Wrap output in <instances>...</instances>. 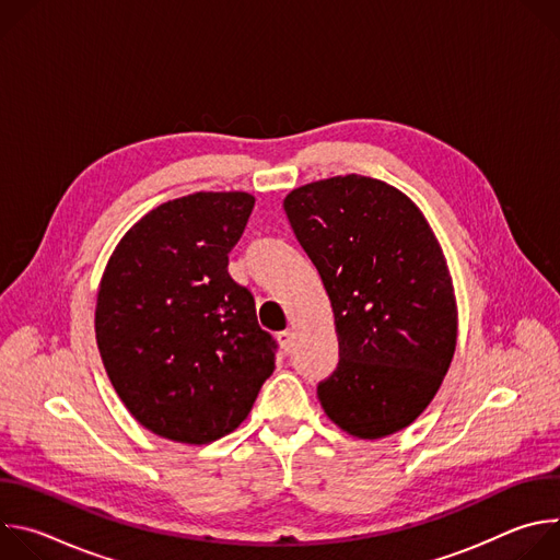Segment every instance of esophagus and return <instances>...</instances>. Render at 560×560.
<instances>
[{
  "instance_id": "obj_1",
  "label": "esophagus",
  "mask_w": 560,
  "mask_h": 560,
  "mask_svg": "<svg viewBox=\"0 0 560 560\" xmlns=\"http://www.w3.org/2000/svg\"><path fill=\"white\" fill-rule=\"evenodd\" d=\"M277 341H279L281 350L288 354V352L292 350V341H294V335H292L290 330H283V332H279V335H277Z\"/></svg>"
}]
</instances>
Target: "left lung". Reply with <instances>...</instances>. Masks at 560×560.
<instances>
[{"label":"left lung","mask_w":560,"mask_h":560,"mask_svg":"<svg viewBox=\"0 0 560 560\" xmlns=\"http://www.w3.org/2000/svg\"><path fill=\"white\" fill-rule=\"evenodd\" d=\"M283 210L335 312L339 363L316 385L318 401L359 439L408 428L456 348L454 288L423 212L361 175L301 186Z\"/></svg>","instance_id":"obj_1"}]
</instances>
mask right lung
Here are the masks:
<instances>
[{"instance_id":"right-lung-1","label":"right lung","mask_w":560,"mask_h":560,"mask_svg":"<svg viewBox=\"0 0 560 560\" xmlns=\"http://www.w3.org/2000/svg\"><path fill=\"white\" fill-rule=\"evenodd\" d=\"M255 197L195 192L141 217L104 270L95 335L128 412L156 436L212 443L246 421L277 341L228 275Z\"/></svg>"}]
</instances>
